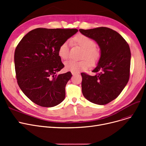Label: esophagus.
<instances>
[{"label": "esophagus", "mask_w": 146, "mask_h": 146, "mask_svg": "<svg viewBox=\"0 0 146 146\" xmlns=\"http://www.w3.org/2000/svg\"><path fill=\"white\" fill-rule=\"evenodd\" d=\"M79 73V72H72V75H76V74H78Z\"/></svg>", "instance_id": "esophagus-1"}]
</instances>
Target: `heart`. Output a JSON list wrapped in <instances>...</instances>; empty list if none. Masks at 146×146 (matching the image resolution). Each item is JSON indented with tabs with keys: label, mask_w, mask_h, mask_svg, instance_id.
<instances>
[{
	"label": "heart",
	"mask_w": 146,
	"mask_h": 146,
	"mask_svg": "<svg viewBox=\"0 0 146 146\" xmlns=\"http://www.w3.org/2000/svg\"><path fill=\"white\" fill-rule=\"evenodd\" d=\"M71 42L78 45L84 50L82 58H86L81 61H74L70 60L65 63V68L67 70L78 72L80 70H86L89 68L92 63L95 64L100 58V52L96 48L95 42L89 36L78 34L74 36L71 40ZM59 57L63 60H66L69 56V43L64 41L61 44L58 50Z\"/></svg>",
	"instance_id": "1"
}]
</instances>
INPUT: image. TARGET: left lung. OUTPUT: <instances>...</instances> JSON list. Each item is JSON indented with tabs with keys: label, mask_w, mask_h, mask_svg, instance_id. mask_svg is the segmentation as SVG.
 I'll return each instance as SVG.
<instances>
[{
	"label": "left lung",
	"mask_w": 146,
	"mask_h": 146,
	"mask_svg": "<svg viewBox=\"0 0 146 146\" xmlns=\"http://www.w3.org/2000/svg\"><path fill=\"white\" fill-rule=\"evenodd\" d=\"M79 31L95 40L101 50L98 65L90 76L82 73V90L89 101L105 105L116 99L129 78L131 52L128 43L119 33L106 27Z\"/></svg>",
	"instance_id": "left-lung-1"
}]
</instances>
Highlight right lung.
Segmentation results:
<instances>
[{
  "instance_id": "obj_1",
  "label": "right lung",
  "mask_w": 146,
  "mask_h": 146,
  "mask_svg": "<svg viewBox=\"0 0 146 146\" xmlns=\"http://www.w3.org/2000/svg\"><path fill=\"white\" fill-rule=\"evenodd\" d=\"M78 31L38 28L18 44L14 54L17 82L23 93L36 105L53 107L64 99L65 87L72 74L70 72L57 74L64 67L58 50Z\"/></svg>"
}]
</instances>
